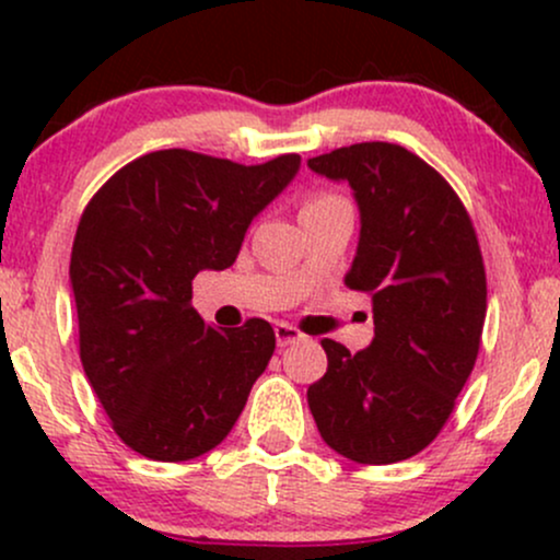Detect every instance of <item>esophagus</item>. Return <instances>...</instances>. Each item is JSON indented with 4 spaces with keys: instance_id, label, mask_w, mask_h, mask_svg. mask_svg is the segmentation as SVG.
Segmentation results:
<instances>
[{
    "instance_id": "34e87169",
    "label": "esophagus",
    "mask_w": 560,
    "mask_h": 560,
    "mask_svg": "<svg viewBox=\"0 0 560 560\" xmlns=\"http://www.w3.org/2000/svg\"><path fill=\"white\" fill-rule=\"evenodd\" d=\"M273 331H276V342H279V347H289L302 339V331L294 329V326H289V324H276Z\"/></svg>"
}]
</instances>
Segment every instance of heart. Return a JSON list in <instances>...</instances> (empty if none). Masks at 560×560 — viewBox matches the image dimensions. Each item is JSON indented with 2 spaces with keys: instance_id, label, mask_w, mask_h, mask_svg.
Wrapping results in <instances>:
<instances>
[{
  "instance_id": "obj_1",
  "label": "heart",
  "mask_w": 560,
  "mask_h": 560,
  "mask_svg": "<svg viewBox=\"0 0 560 560\" xmlns=\"http://www.w3.org/2000/svg\"><path fill=\"white\" fill-rule=\"evenodd\" d=\"M331 202H342V199H339V197H334V195H316V197H311V199H307L305 205H302V210H311V208H324V205H331Z\"/></svg>"
}]
</instances>
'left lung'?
I'll list each match as a JSON object with an SVG mask.
<instances>
[{
  "label": "left lung",
  "mask_w": 560,
  "mask_h": 560,
  "mask_svg": "<svg viewBox=\"0 0 560 560\" xmlns=\"http://www.w3.org/2000/svg\"><path fill=\"white\" fill-rule=\"evenodd\" d=\"M307 165L355 195L361 242L345 284L374 302L365 350L320 339L329 369L307 405L339 455L397 464L442 432L477 363L487 313L477 231L453 186L400 144L363 141Z\"/></svg>",
  "instance_id": "left-lung-1"
}]
</instances>
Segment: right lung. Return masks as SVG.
<instances>
[{
    "instance_id": "1",
    "label": "right lung",
    "mask_w": 560,
    "mask_h": 560,
    "mask_svg": "<svg viewBox=\"0 0 560 560\" xmlns=\"http://www.w3.org/2000/svg\"><path fill=\"white\" fill-rule=\"evenodd\" d=\"M298 171L300 155L240 165L158 150L89 199L70 253L81 363L115 434L144 458L178 464L221 445L271 361V324L208 326L191 279L236 260Z\"/></svg>"
}]
</instances>
